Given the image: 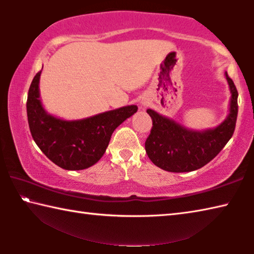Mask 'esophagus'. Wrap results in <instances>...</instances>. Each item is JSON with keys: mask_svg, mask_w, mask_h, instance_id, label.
Wrapping results in <instances>:
<instances>
[{"mask_svg": "<svg viewBox=\"0 0 254 254\" xmlns=\"http://www.w3.org/2000/svg\"><path fill=\"white\" fill-rule=\"evenodd\" d=\"M141 105H142V106H148V102L142 101V102H141Z\"/></svg>", "mask_w": 254, "mask_h": 254, "instance_id": "34e87169", "label": "esophagus"}]
</instances>
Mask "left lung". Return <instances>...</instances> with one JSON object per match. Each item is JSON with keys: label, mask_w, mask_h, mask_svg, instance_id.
<instances>
[{"label": "left lung", "mask_w": 254, "mask_h": 254, "mask_svg": "<svg viewBox=\"0 0 254 254\" xmlns=\"http://www.w3.org/2000/svg\"><path fill=\"white\" fill-rule=\"evenodd\" d=\"M225 77L231 92L229 115L220 126L203 131L190 130L173 119L151 109L152 128L145 141V151L159 168L170 173H188L204 167L220 153L235 130L238 118V91L227 72Z\"/></svg>", "instance_id": "8db88e82"}]
</instances>
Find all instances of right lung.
Masks as SVG:
<instances>
[{
    "mask_svg": "<svg viewBox=\"0 0 254 254\" xmlns=\"http://www.w3.org/2000/svg\"><path fill=\"white\" fill-rule=\"evenodd\" d=\"M41 70L30 85L27 101L28 122L34 142L48 159L66 170H83L100 160L110 143L112 133L137 111L127 105L93 117L72 120L49 114L40 101Z\"/></svg>",
    "mask_w": 254,
    "mask_h": 254,
    "instance_id": "1",
    "label": "right lung"
}]
</instances>
